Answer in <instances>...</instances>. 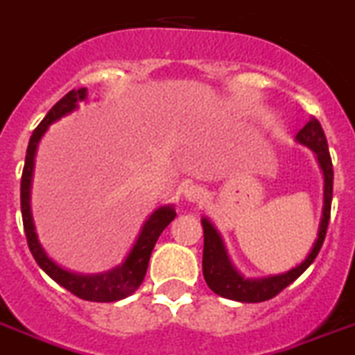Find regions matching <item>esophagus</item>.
I'll return each instance as SVG.
<instances>
[{"label": "esophagus", "instance_id": "34e87169", "mask_svg": "<svg viewBox=\"0 0 355 355\" xmlns=\"http://www.w3.org/2000/svg\"><path fill=\"white\" fill-rule=\"evenodd\" d=\"M183 193L184 199L190 202H201L202 199L207 198V192H205V189L199 187V184H189V187L183 190Z\"/></svg>", "mask_w": 355, "mask_h": 355}]
</instances>
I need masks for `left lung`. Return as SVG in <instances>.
Here are the masks:
<instances>
[{
    "label": "left lung",
    "instance_id": "left-lung-1",
    "mask_svg": "<svg viewBox=\"0 0 355 355\" xmlns=\"http://www.w3.org/2000/svg\"><path fill=\"white\" fill-rule=\"evenodd\" d=\"M296 141L305 147H309L316 154L318 163L323 171V215L320 220V230H318V239L314 242L313 250L307 255V259L300 266L293 268L291 271L275 275V277L266 278H244L237 269L233 268L230 260L224 242L220 239L219 232L214 228V224L208 219H201L202 232H205V250H202V275L207 280L208 287L215 295L223 298L235 300V302H246V304H259L271 300L291 286L296 278L313 264L323 246L327 235V226L330 219V202H332V184H334V171H332V159H330L329 145H327L325 132H323L322 123L316 118H311L300 129L296 135Z\"/></svg>",
    "mask_w": 355,
    "mask_h": 355
}]
</instances>
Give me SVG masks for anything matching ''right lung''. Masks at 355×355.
Listing matches in <instances>:
<instances>
[{"mask_svg": "<svg viewBox=\"0 0 355 355\" xmlns=\"http://www.w3.org/2000/svg\"><path fill=\"white\" fill-rule=\"evenodd\" d=\"M87 89L80 87V89H71L68 95L57 102L53 107L48 111V114L42 118V122L35 127V131L32 132L28 141V148H26L25 157V168H23V175H21V214H23V228H25L26 242L32 251L33 259L39 264V268L46 272L48 277L68 289L69 293H73L78 298L87 300V302H118L127 296H131L138 287L141 286V282L147 272L148 259L154 250V244L159 239L163 230L174 220L175 210L172 207H159L148 215V219L145 220L144 228H141L140 235L136 239L135 246L129 251V255L125 257L122 264L116 268L109 269L100 275H78V272H71L57 266L41 248L35 235V228H33L32 211H30V184H32V172H33V157H35V150H37L39 140L42 135L46 132L48 125L57 122L59 118L66 116L71 111H75L78 102L86 100Z\"/></svg>", "mask_w": 355, "mask_h": 355, "instance_id": "add662e5", "label": "right lung"}]
</instances>
